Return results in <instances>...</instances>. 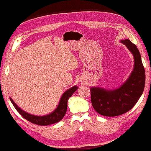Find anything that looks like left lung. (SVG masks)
<instances>
[{
  "mask_svg": "<svg viewBox=\"0 0 151 151\" xmlns=\"http://www.w3.org/2000/svg\"><path fill=\"white\" fill-rule=\"evenodd\" d=\"M134 57V68L127 81L113 91L91 87V101L95 111L106 116H116L130 111L143 93L145 85V70L140 53L136 45L129 39L121 40Z\"/></svg>",
  "mask_w": 151,
  "mask_h": 151,
  "instance_id": "8db88e82",
  "label": "left lung"
}]
</instances>
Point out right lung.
<instances>
[{
    "label": "right lung",
    "mask_w": 151,
    "mask_h": 151,
    "mask_svg": "<svg viewBox=\"0 0 151 151\" xmlns=\"http://www.w3.org/2000/svg\"><path fill=\"white\" fill-rule=\"evenodd\" d=\"M78 89L76 86H74L71 87L70 89L67 90L63 94L61 99H60L59 105L57 107V109L55 110V111L53 112L52 113L48 114L46 116H35L32 114H28L25 111H22V110L17 106L15 104V103L12 100V99L10 98V100L11 101L13 106L15 109L17 110V111L23 116V117L26 119L27 121H30V122L34 123V124L39 125H49L53 124L57 122H59L61 121L64 117L65 114H66L67 111V104H68V100L70 97L73 95V93Z\"/></svg>",
    "instance_id": "obj_1"
}]
</instances>
